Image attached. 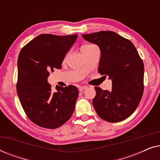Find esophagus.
<instances>
[{"instance_id":"34e87169","label":"esophagus","mask_w":160,"mask_h":160,"mask_svg":"<svg viewBox=\"0 0 160 160\" xmlns=\"http://www.w3.org/2000/svg\"><path fill=\"white\" fill-rule=\"evenodd\" d=\"M87 89V86H82V87H78V89H79L80 92H82L85 90V89Z\"/></svg>"}]
</instances>
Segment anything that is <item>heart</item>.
<instances>
[{"instance_id":"heart-1","label":"heart","mask_w":160,"mask_h":160,"mask_svg":"<svg viewBox=\"0 0 160 160\" xmlns=\"http://www.w3.org/2000/svg\"><path fill=\"white\" fill-rule=\"evenodd\" d=\"M88 46H89V45H87V44H86V45H83V46H82V48H81V49H82V48H84V47H88Z\"/></svg>"}]
</instances>
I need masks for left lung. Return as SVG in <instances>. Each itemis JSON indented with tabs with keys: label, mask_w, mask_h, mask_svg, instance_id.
I'll use <instances>...</instances> for the list:
<instances>
[{
	"label": "left lung",
	"mask_w": 160,
	"mask_h": 160,
	"mask_svg": "<svg viewBox=\"0 0 160 160\" xmlns=\"http://www.w3.org/2000/svg\"><path fill=\"white\" fill-rule=\"evenodd\" d=\"M100 49L98 72L112 81L111 90L95 87L92 100L98 115L109 122L123 121L134 112L143 93L144 66L133 43L112 31L84 34Z\"/></svg>",
	"instance_id": "left-lung-1"
}]
</instances>
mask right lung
<instances>
[{"instance_id": "right-lung-1", "label": "right lung", "mask_w": 160, "mask_h": 160, "mask_svg": "<svg viewBox=\"0 0 160 160\" xmlns=\"http://www.w3.org/2000/svg\"><path fill=\"white\" fill-rule=\"evenodd\" d=\"M77 37V34H41L19 52L17 94L28 117L37 125L58 128L73 114L78 95L77 87L56 86L57 92H53L47 78L54 68H61L65 54Z\"/></svg>"}]
</instances>
